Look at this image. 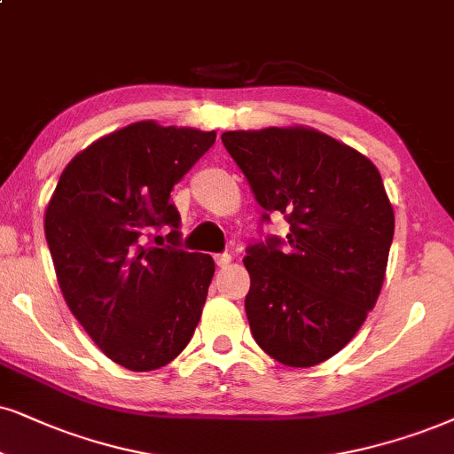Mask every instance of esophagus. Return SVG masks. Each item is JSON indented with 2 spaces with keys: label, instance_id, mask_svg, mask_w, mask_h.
I'll list each match as a JSON object with an SVG mask.
<instances>
[{
  "label": "esophagus",
  "instance_id": "esophagus-1",
  "mask_svg": "<svg viewBox=\"0 0 454 454\" xmlns=\"http://www.w3.org/2000/svg\"><path fill=\"white\" fill-rule=\"evenodd\" d=\"M214 260H215V263H217V268H226L228 263L232 262V255H231V254H226V251H223V254H215V255H214Z\"/></svg>",
  "mask_w": 454,
  "mask_h": 454
}]
</instances>
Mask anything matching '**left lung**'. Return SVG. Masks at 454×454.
<instances>
[{
	"instance_id": "obj_1",
	"label": "left lung",
	"mask_w": 454,
	"mask_h": 454,
	"mask_svg": "<svg viewBox=\"0 0 454 454\" xmlns=\"http://www.w3.org/2000/svg\"><path fill=\"white\" fill-rule=\"evenodd\" d=\"M226 151L263 209L280 211L286 239L247 247L245 312L263 352L314 366L356 335L380 297L394 239L381 174L335 137L308 128L226 131Z\"/></svg>"
}]
</instances>
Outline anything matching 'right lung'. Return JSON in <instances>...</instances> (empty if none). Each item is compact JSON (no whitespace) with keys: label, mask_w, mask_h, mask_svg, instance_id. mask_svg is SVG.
Instances as JSON below:
<instances>
[{"label":"right lung","mask_w":454,"mask_h":454,"mask_svg":"<svg viewBox=\"0 0 454 454\" xmlns=\"http://www.w3.org/2000/svg\"><path fill=\"white\" fill-rule=\"evenodd\" d=\"M215 131L131 123L79 153L45 209L62 295L88 335L129 371L169 364L191 341L215 263L180 249L171 188L214 146ZM172 228L168 247L145 237Z\"/></svg>","instance_id":"add662e5"}]
</instances>
